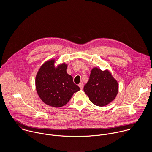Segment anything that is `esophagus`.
<instances>
[{
  "label": "esophagus",
  "instance_id": "esophagus-1",
  "mask_svg": "<svg viewBox=\"0 0 152 152\" xmlns=\"http://www.w3.org/2000/svg\"><path fill=\"white\" fill-rule=\"evenodd\" d=\"M78 86L81 89H83V87H84V84H83V83H80V84L78 85Z\"/></svg>",
  "mask_w": 152,
  "mask_h": 152
}]
</instances>
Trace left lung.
I'll return each instance as SVG.
<instances>
[{
  "label": "left lung",
  "mask_w": 152,
  "mask_h": 152,
  "mask_svg": "<svg viewBox=\"0 0 152 152\" xmlns=\"http://www.w3.org/2000/svg\"><path fill=\"white\" fill-rule=\"evenodd\" d=\"M84 91L94 105L104 107L111 102L118 92V83L108 70L92 69Z\"/></svg>",
  "instance_id": "1"
}]
</instances>
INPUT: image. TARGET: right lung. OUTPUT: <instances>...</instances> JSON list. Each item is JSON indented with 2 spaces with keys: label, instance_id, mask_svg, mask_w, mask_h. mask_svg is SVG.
Here are the masks:
<instances>
[{
  "label": "right lung",
  "instance_id": "right-lung-1",
  "mask_svg": "<svg viewBox=\"0 0 152 152\" xmlns=\"http://www.w3.org/2000/svg\"><path fill=\"white\" fill-rule=\"evenodd\" d=\"M54 63L55 60L52 59L41 66L36 77V88L44 103L59 108L66 104L80 88L66 73L67 64L63 63L56 67Z\"/></svg>",
  "mask_w": 152,
  "mask_h": 152
}]
</instances>
